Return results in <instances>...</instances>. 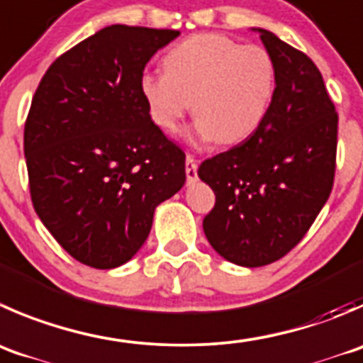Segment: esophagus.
Returning a JSON list of instances; mask_svg holds the SVG:
<instances>
[{
  "mask_svg": "<svg viewBox=\"0 0 363 363\" xmlns=\"http://www.w3.org/2000/svg\"><path fill=\"white\" fill-rule=\"evenodd\" d=\"M196 168H199V164H196L195 157L186 156V177H188V184L196 181Z\"/></svg>",
  "mask_w": 363,
  "mask_h": 363,
  "instance_id": "1",
  "label": "esophagus"
}]
</instances>
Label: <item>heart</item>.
<instances>
[{"instance_id":"1","label":"heart","mask_w":363,"mask_h":363,"mask_svg":"<svg viewBox=\"0 0 363 363\" xmlns=\"http://www.w3.org/2000/svg\"><path fill=\"white\" fill-rule=\"evenodd\" d=\"M164 72H145L140 94L150 118L175 133L191 106V140L234 145L262 125L275 96L273 56L218 33H200L175 44L163 58Z\"/></svg>"}]
</instances>
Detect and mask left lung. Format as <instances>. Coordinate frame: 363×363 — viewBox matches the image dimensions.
<instances>
[{"label":"left lung","mask_w":363,"mask_h":363,"mask_svg":"<svg viewBox=\"0 0 363 363\" xmlns=\"http://www.w3.org/2000/svg\"><path fill=\"white\" fill-rule=\"evenodd\" d=\"M252 31L275 62L269 111L246 142L199 168L216 195L207 241L242 267L275 262L307 234L332 191L339 124L314 62L271 31Z\"/></svg>","instance_id":"left-lung-1"}]
</instances>
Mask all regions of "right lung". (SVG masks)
Listing matches in <instances>:
<instances>
[{
    "mask_svg": "<svg viewBox=\"0 0 363 363\" xmlns=\"http://www.w3.org/2000/svg\"><path fill=\"white\" fill-rule=\"evenodd\" d=\"M177 30L111 24L56 58L24 125L31 202L79 262L131 260L154 211L186 182V156L152 122L140 77Z\"/></svg>",
    "mask_w": 363,
    "mask_h": 363,
    "instance_id": "right-lung-1",
    "label": "right lung"
}]
</instances>
